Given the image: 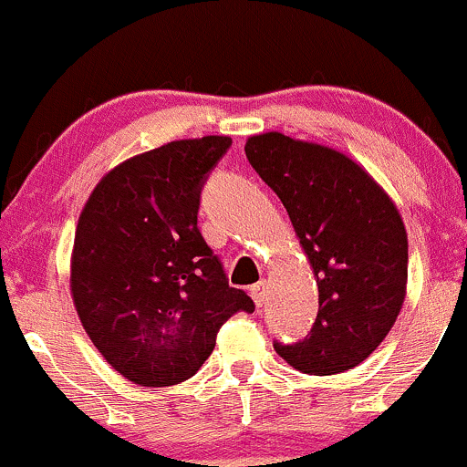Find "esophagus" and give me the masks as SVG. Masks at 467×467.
<instances>
[{"label":"esophagus","mask_w":467,"mask_h":467,"mask_svg":"<svg viewBox=\"0 0 467 467\" xmlns=\"http://www.w3.org/2000/svg\"><path fill=\"white\" fill-rule=\"evenodd\" d=\"M251 296H253V300H255L257 307H262V305L266 303V280H262V282H257V285H253L251 286Z\"/></svg>","instance_id":"1"}]
</instances>
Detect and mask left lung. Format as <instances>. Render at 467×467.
<instances>
[{"label": "left lung", "mask_w": 467, "mask_h": 467, "mask_svg": "<svg viewBox=\"0 0 467 467\" xmlns=\"http://www.w3.org/2000/svg\"><path fill=\"white\" fill-rule=\"evenodd\" d=\"M246 158L286 207L318 286L312 334L275 352L300 373L337 375L384 341L407 298V228L384 187L332 146L277 130L251 135Z\"/></svg>", "instance_id": "obj_1"}]
</instances>
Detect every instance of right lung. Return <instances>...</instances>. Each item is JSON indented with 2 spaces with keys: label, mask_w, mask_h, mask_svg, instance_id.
<instances>
[{
  "label": "right lung",
  "mask_w": 467,
  "mask_h": 467,
  "mask_svg": "<svg viewBox=\"0 0 467 467\" xmlns=\"http://www.w3.org/2000/svg\"><path fill=\"white\" fill-rule=\"evenodd\" d=\"M230 144L205 135L133 155L97 182L78 216L74 307L103 359L138 386L190 379L221 325L255 309L196 225L205 173Z\"/></svg>",
  "instance_id": "right-lung-1"
}]
</instances>
